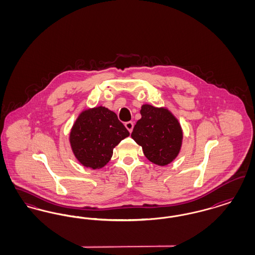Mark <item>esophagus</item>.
<instances>
[{
  "label": "esophagus",
  "mask_w": 255,
  "mask_h": 255,
  "mask_svg": "<svg viewBox=\"0 0 255 255\" xmlns=\"http://www.w3.org/2000/svg\"><path fill=\"white\" fill-rule=\"evenodd\" d=\"M125 127L127 128V130L130 132V133H132V131H133V123L132 122H128L125 123Z\"/></svg>",
  "instance_id": "34e87169"
}]
</instances>
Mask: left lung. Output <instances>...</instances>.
<instances>
[{
    "label": "left lung",
    "instance_id": "8db88e82",
    "mask_svg": "<svg viewBox=\"0 0 255 255\" xmlns=\"http://www.w3.org/2000/svg\"><path fill=\"white\" fill-rule=\"evenodd\" d=\"M132 132V138L142 147L146 158L151 162L164 166L180 153L182 130L179 121L166 108L144 104Z\"/></svg>",
    "mask_w": 255,
    "mask_h": 255
}]
</instances>
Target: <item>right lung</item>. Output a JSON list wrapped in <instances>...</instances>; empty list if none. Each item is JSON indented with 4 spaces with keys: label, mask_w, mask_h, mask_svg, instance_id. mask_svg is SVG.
<instances>
[{
    "label": "right lung",
    "mask_w": 255,
    "mask_h": 255,
    "mask_svg": "<svg viewBox=\"0 0 255 255\" xmlns=\"http://www.w3.org/2000/svg\"><path fill=\"white\" fill-rule=\"evenodd\" d=\"M129 134L113 111L98 106L78 116L70 133V143L82 165L99 169L109 162L114 148Z\"/></svg>",
    "instance_id": "1"
}]
</instances>
